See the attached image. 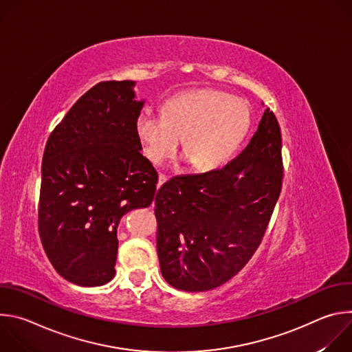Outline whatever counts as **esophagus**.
<instances>
[{"label": "esophagus", "instance_id": "obj_1", "mask_svg": "<svg viewBox=\"0 0 352 352\" xmlns=\"http://www.w3.org/2000/svg\"><path fill=\"white\" fill-rule=\"evenodd\" d=\"M167 179H168V177H167L166 174H160V175H159V185H157V188L162 186Z\"/></svg>", "mask_w": 352, "mask_h": 352}]
</instances>
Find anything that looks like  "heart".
I'll return each instance as SVG.
<instances>
[{
	"label": "heart",
	"instance_id": "heart-1",
	"mask_svg": "<svg viewBox=\"0 0 352 352\" xmlns=\"http://www.w3.org/2000/svg\"><path fill=\"white\" fill-rule=\"evenodd\" d=\"M250 125L245 102L214 89H195L174 96L163 116L143 111L136 135L153 164L170 159L182 139V155L200 173L221 167L236 150Z\"/></svg>",
	"mask_w": 352,
	"mask_h": 352
}]
</instances>
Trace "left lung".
I'll list each match as a JSON object with an SVG mask.
<instances>
[{
	"label": "left lung",
	"instance_id": "left-lung-1",
	"mask_svg": "<svg viewBox=\"0 0 352 352\" xmlns=\"http://www.w3.org/2000/svg\"><path fill=\"white\" fill-rule=\"evenodd\" d=\"M281 131L270 109L226 167L174 177L155 199L157 254L166 281L208 291L234 277L259 248L283 177Z\"/></svg>",
	"mask_w": 352,
	"mask_h": 352
}]
</instances>
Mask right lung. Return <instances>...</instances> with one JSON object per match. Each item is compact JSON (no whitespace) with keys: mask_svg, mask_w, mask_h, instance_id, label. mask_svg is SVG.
<instances>
[{"mask_svg":"<svg viewBox=\"0 0 352 352\" xmlns=\"http://www.w3.org/2000/svg\"><path fill=\"white\" fill-rule=\"evenodd\" d=\"M131 80L89 89L50 133L41 163L38 235L65 280L96 287L116 274L117 227L152 205L159 174L136 135L143 102Z\"/></svg>","mask_w":352,"mask_h":352,"instance_id":"obj_1","label":"right lung"}]
</instances>
